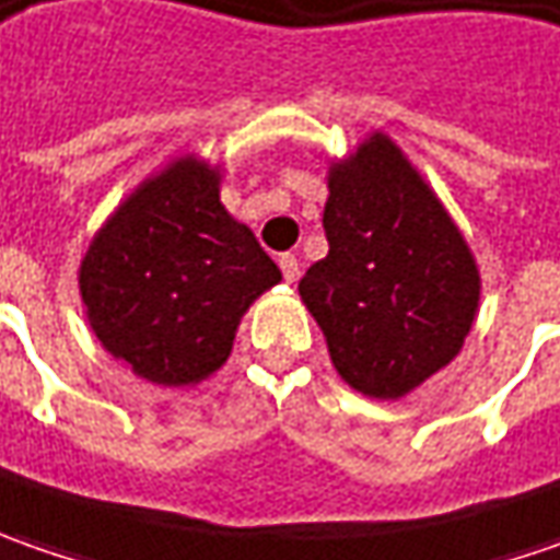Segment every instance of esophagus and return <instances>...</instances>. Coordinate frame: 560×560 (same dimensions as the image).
Listing matches in <instances>:
<instances>
[{
  "mask_svg": "<svg viewBox=\"0 0 560 560\" xmlns=\"http://www.w3.org/2000/svg\"><path fill=\"white\" fill-rule=\"evenodd\" d=\"M280 270H283V280H287V283H295V280H299V258L290 255V252L280 255Z\"/></svg>",
  "mask_w": 560,
  "mask_h": 560,
  "instance_id": "1",
  "label": "esophagus"
}]
</instances>
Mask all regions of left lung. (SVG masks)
I'll return each instance as SVG.
<instances>
[{"mask_svg":"<svg viewBox=\"0 0 560 560\" xmlns=\"http://www.w3.org/2000/svg\"><path fill=\"white\" fill-rule=\"evenodd\" d=\"M330 252L299 295L339 376L371 398H401L462 352L480 270L436 192L386 133L330 164Z\"/></svg>","mask_w":560,"mask_h":560,"instance_id":"8db88e82","label":"left lung"}]
</instances>
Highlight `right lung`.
Here are the masks:
<instances>
[{"label":"right lung","instance_id":"1","mask_svg":"<svg viewBox=\"0 0 560 560\" xmlns=\"http://www.w3.org/2000/svg\"><path fill=\"white\" fill-rule=\"evenodd\" d=\"M77 280L105 352L149 383L189 386L230 358L243 314L280 268L226 214L221 171L184 155L118 205Z\"/></svg>","mask_w":560,"mask_h":560}]
</instances>
